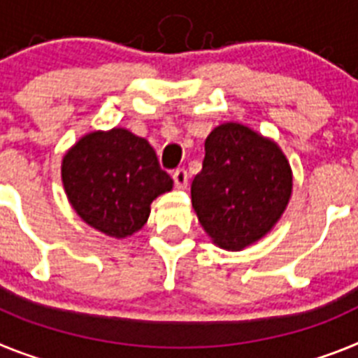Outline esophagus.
I'll list each match as a JSON object with an SVG mask.
<instances>
[{
    "mask_svg": "<svg viewBox=\"0 0 358 358\" xmlns=\"http://www.w3.org/2000/svg\"><path fill=\"white\" fill-rule=\"evenodd\" d=\"M173 180H175V185L178 189H185L187 187V182H189V175L185 169H176L173 173Z\"/></svg>",
    "mask_w": 358,
    "mask_h": 358,
    "instance_id": "1",
    "label": "esophagus"
}]
</instances>
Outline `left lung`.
I'll use <instances>...</instances> for the list:
<instances>
[{"label":"left lung","mask_w":358,"mask_h":358,"mask_svg":"<svg viewBox=\"0 0 358 358\" xmlns=\"http://www.w3.org/2000/svg\"><path fill=\"white\" fill-rule=\"evenodd\" d=\"M294 176L272 138L245 124H220L205 138L192 209L213 243L238 252L272 231L287 209Z\"/></svg>","instance_id":"left-lung-1"}]
</instances>
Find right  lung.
<instances>
[{
  "mask_svg": "<svg viewBox=\"0 0 358 358\" xmlns=\"http://www.w3.org/2000/svg\"><path fill=\"white\" fill-rule=\"evenodd\" d=\"M61 178L80 220L115 239L141 231L155 198L173 189L155 149L124 127L80 136L64 153Z\"/></svg>",
  "mask_w": 358,
  "mask_h": 358,
  "instance_id": "add662e5",
  "label": "right lung"
}]
</instances>
